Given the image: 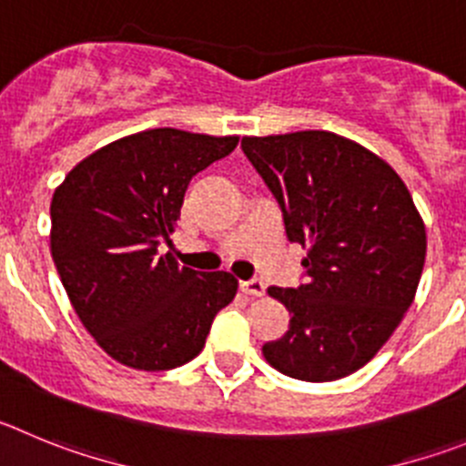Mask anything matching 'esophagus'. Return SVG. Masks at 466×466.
Instances as JSON below:
<instances>
[{"label":"esophagus","mask_w":466,"mask_h":466,"mask_svg":"<svg viewBox=\"0 0 466 466\" xmlns=\"http://www.w3.org/2000/svg\"><path fill=\"white\" fill-rule=\"evenodd\" d=\"M241 292L243 295H250V297H262L264 295V283L259 279H250V280H241Z\"/></svg>","instance_id":"obj_1"}]
</instances>
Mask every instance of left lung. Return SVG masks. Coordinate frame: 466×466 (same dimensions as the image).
Returning <instances> with one entry per match:
<instances>
[{"label": "left lung", "instance_id": "obj_1", "mask_svg": "<svg viewBox=\"0 0 466 466\" xmlns=\"http://www.w3.org/2000/svg\"><path fill=\"white\" fill-rule=\"evenodd\" d=\"M241 148L279 199L288 238L309 248L306 283L267 290L290 329L264 343V360L311 383L353 374L416 297L427 234L413 197L388 162L334 132L243 137Z\"/></svg>", "mask_w": 466, "mask_h": 466}]
</instances>
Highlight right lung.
<instances>
[{
  "label": "right lung",
  "instance_id": "obj_1",
  "mask_svg": "<svg viewBox=\"0 0 466 466\" xmlns=\"http://www.w3.org/2000/svg\"><path fill=\"white\" fill-rule=\"evenodd\" d=\"M238 137L146 129L87 155L56 187L50 253L83 327L108 358L139 371L202 353L237 295L228 271H195L162 255L192 176L232 153Z\"/></svg>",
  "mask_w": 466,
  "mask_h": 466
}]
</instances>
